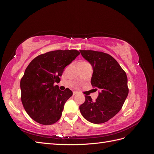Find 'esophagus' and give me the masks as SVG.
<instances>
[{"mask_svg":"<svg viewBox=\"0 0 154 154\" xmlns=\"http://www.w3.org/2000/svg\"><path fill=\"white\" fill-rule=\"evenodd\" d=\"M77 94H78V92H76V91H74V92H73V96H74L77 95Z\"/></svg>","mask_w":154,"mask_h":154,"instance_id":"esophagus-1","label":"esophagus"}]
</instances>
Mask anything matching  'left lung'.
<instances>
[{"instance_id": "8db88e82", "label": "left lung", "mask_w": 154, "mask_h": 154, "mask_svg": "<svg viewBox=\"0 0 154 154\" xmlns=\"http://www.w3.org/2000/svg\"><path fill=\"white\" fill-rule=\"evenodd\" d=\"M80 51L92 66V86L101 91L95 101L91 96H85V102L80 106V112L91 123H105L119 112L128 96L127 74L109 54L92 50Z\"/></svg>"}]
</instances>
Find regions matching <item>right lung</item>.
<instances>
[{
	"instance_id": "right-lung-1",
	"label": "right lung",
	"mask_w": 154,
	"mask_h": 154,
	"mask_svg": "<svg viewBox=\"0 0 154 154\" xmlns=\"http://www.w3.org/2000/svg\"><path fill=\"white\" fill-rule=\"evenodd\" d=\"M79 54L76 49L49 51L35 58L26 69L20 80L21 100L36 122L49 125L61 118L64 104L72 92L68 88L60 91L54 83L60 81L65 67Z\"/></svg>"
}]
</instances>
